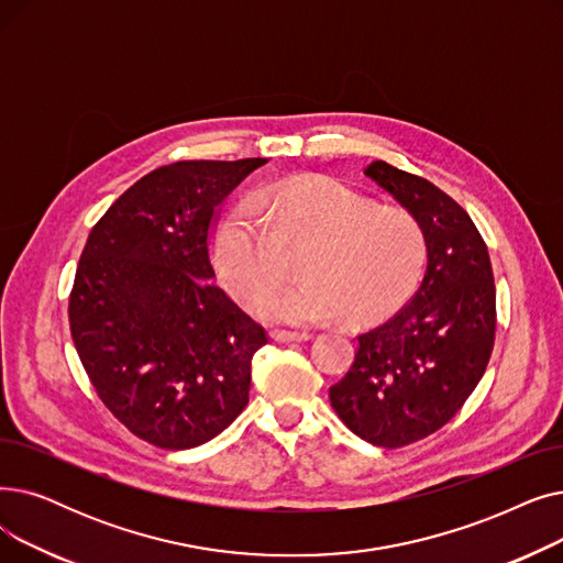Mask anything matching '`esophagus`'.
<instances>
[{"label": "esophagus", "instance_id": "obj_1", "mask_svg": "<svg viewBox=\"0 0 563 563\" xmlns=\"http://www.w3.org/2000/svg\"><path fill=\"white\" fill-rule=\"evenodd\" d=\"M271 339L277 343H296V341H309L311 336L307 332H286V330H273Z\"/></svg>", "mask_w": 563, "mask_h": 563}]
</instances>
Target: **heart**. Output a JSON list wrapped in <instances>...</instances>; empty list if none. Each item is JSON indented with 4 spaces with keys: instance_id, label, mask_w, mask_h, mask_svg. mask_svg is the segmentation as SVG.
Masks as SVG:
<instances>
[{
    "instance_id": "1",
    "label": "heart",
    "mask_w": 563,
    "mask_h": 563,
    "mask_svg": "<svg viewBox=\"0 0 563 563\" xmlns=\"http://www.w3.org/2000/svg\"><path fill=\"white\" fill-rule=\"evenodd\" d=\"M303 245V279L285 276L282 249ZM210 256L224 286L273 323L318 325L341 318L366 325L394 313L426 267V238L404 210L378 208L332 180H277L252 203L231 208L210 235Z\"/></svg>"
}]
</instances>
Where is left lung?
<instances>
[{"mask_svg":"<svg viewBox=\"0 0 563 563\" xmlns=\"http://www.w3.org/2000/svg\"><path fill=\"white\" fill-rule=\"evenodd\" d=\"M364 176L421 227L426 273L404 309L360 336L330 400L355 435L396 449L435 433L484 376L495 343V282L484 238L440 187L383 159Z\"/></svg>","mask_w":563,"mask_h":563,"instance_id":"left-lung-1","label":"left lung"}]
</instances>
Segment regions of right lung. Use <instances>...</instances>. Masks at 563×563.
<instances>
[{"label": "right lung", "mask_w": 563, "mask_h": 563, "mask_svg": "<svg viewBox=\"0 0 563 563\" xmlns=\"http://www.w3.org/2000/svg\"><path fill=\"white\" fill-rule=\"evenodd\" d=\"M265 157L159 167L91 229L70 292V334L112 415L159 449L222 433L250 400L265 330L212 284L218 206Z\"/></svg>", "instance_id": "right-lung-1"}]
</instances>
